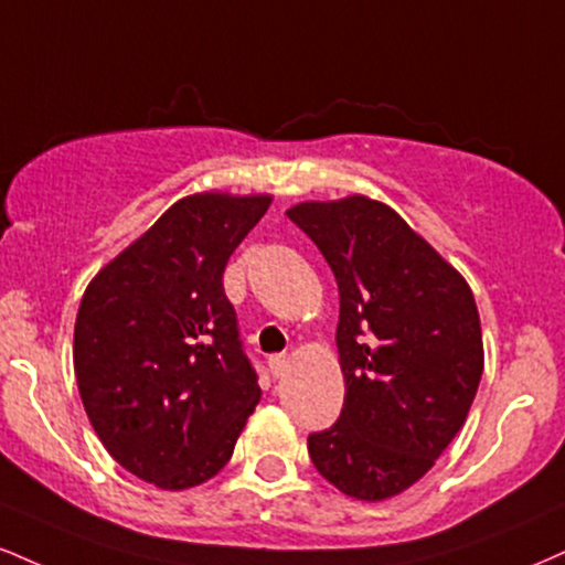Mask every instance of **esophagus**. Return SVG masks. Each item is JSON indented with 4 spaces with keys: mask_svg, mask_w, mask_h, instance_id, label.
<instances>
[{
    "mask_svg": "<svg viewBox=\"0 0 565 565\" xmlns=\"http://www.w3.org/2000/svg\"><path fill=\"white\" fill-rule=\"evenodd\" d=\"M268 369H270V373H274V376H284V373H287V369H289V355H287V352H278V355H270L268 358Z\"/></svg>",
    "mask_w": 565,
    "mask_h": 565,
    "instance_id": "esophagus-1",
    "label": "esophagus"
}]
</instances>
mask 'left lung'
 <instances>
[{"mask_svg":"<svg viewBox=\"0 0 565 565\" xmlns=\"http://www.w3.org/2000/svg\"><path fill=\"white\" fill-rule=\"evenodd\" d=\"M339 287L344 405L308 437L312 466L339 492L386 500L424 477L466 424L484 348L466 278L382 202L348 196L287 213Z\"/></svg>","mask_w":565,"mask_h":565,"instance_id":"left-lung-1","label":"left lung"}]
</instances>
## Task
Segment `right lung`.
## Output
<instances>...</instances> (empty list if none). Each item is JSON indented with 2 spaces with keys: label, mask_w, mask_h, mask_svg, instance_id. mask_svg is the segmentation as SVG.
<instances>
[{
  "label": "right lung",
  "mask_w": 565,
  "mask_h": 565,
  "mask_svg": "<svg viewBox=\"0 0 565 565\" xmlns=\"http://www.w3.org/2000/svg\"><path fill=\"white\" fill-rule=\"evenodd\" d=\"M268 205L260 194L183 196L84 291L73 365L86 416L149 484L215 477L260 403L223 270Z\"/></svg>",
  "instance_id": "add662e5"
}]
</instances>
